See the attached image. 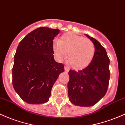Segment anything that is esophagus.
Returning a JSON list of instances; mask_svg holds the SVG:
<instances>
[{
	"label": "esophagus",
	"instance_id": "obj_1",
	"mask_svg": "<svg viewBox=\"0 0 125 125\" xmlns=\"http://www.w3.org/2000/svg\"><path fill=\"white\" fill-rule=\"evenodd\" d=\"M69 71V68H68V66H65V71L66 72H68Z\"/></svg>",
	"mask_w": 125,
	"mask_h": 125
}]
</instances>
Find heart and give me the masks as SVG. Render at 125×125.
<instances>
[{
	"label": "heart",
	"mask_w": 125,
	"mask_h": 125,
	"mask_svg": "<svg viewBox=\"0 0 125 125\" xmlns=\"http://www.w3.org/2000/svg\"><path fill=\"white\" fill-rule=\"evenodd\" d=\"M53 51L59 59L68 53L67 60L73 69H83L91 64L95 56V47L90 39L72 32L63 34L59 42L53 44Z\"/></svg>",
	"instance_id": "obj_1"
}]
</instances>
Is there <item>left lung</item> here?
<instances>
[{
  "label": "left lung",
  "instance_id": "obj_1",
  "mask_svg": "<svg viewBox=\"0 0 125 125\" xmlns=\"http://www.w3.org/2000/svg\"><path fill=\"white\" fill-rule=\"evenodd\" d=\"M86 36L95 45V56L85 69L78 72L70 70L68 83L69 101L82 107L95 104L105 95L110 76V59L105 49L95 38Z\"/></svg>",
  "mask_w": 125,
  "mask_h": 125
}]
</instances>
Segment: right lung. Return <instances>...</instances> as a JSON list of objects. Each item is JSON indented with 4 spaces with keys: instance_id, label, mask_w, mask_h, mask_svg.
<instances>
[{
    "instance_id": "1",
    "label": "right lung",
    "mask_w": 125,
    "mask_h": 125,
    "mask_svg": "<svg viewBox=\"0 0 125 125\" xmlns=\"http://www.w3.org/2000/svg\"><path fill=\"white\" fill-rule=\"evenodd\" d=\"M58 29L40 27L21 41L14 56L12 84L19 96L32 104L49 100L52 88L64 65L53 57V40Z\"/></svg>"
}]
</instances>
